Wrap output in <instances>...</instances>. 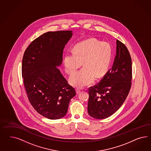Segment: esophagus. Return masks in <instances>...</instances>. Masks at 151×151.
<instances>
[{
	"mask_svg": "<svg viewBox=\"0 0 151 151\" xmlns=\"http://www.w3.org/2000/svg\"><path fill=\"white\" fill-rule=\"evenodd\" d=\"M76 90V92H77V93H80V92H81V90H80V88H77Z\"/></svg>",
	"mask_w": 151,
	"mask_h": 151,
	"instance_id": "34e87169",
	"label": "esophagus"
}]
</instances>
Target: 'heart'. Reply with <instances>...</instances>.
I'll return each instance as SVG.
<instances>
[{"instance_id": "obj_1", "label": "heart", "mask_w": 151, "mask_h": 151, "mask_svg": "<svg viewBox=\"0 0 151 151\" xmlns=\"http://www.w3.org/2000/svg\"><path fill=\"white\" fill-rule=\"evenodd\" d=\"M112 57V49L106 42L94 39H88L75 46L74 52H68L64 57L66 71L71 75L82 66L84 68L70 78L73 86L82 87L90 85L95 76H104L108 71Z\"/></svg>"}]
</instances>
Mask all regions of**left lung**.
Listing matches in <instances>:
<instances>
[{"label": "left lung", "mask_w": 151, "mask_h": 151, "mask_svg": "<svg viewBox=\"0 0 151 151\" xmlns=\"http://www.w3.org/2000/svg\"><path fill=\"white\" fill-rule=\"evenodd\" d=\"M112 67L97 84L88 89L87 111L92 117L105 119L115 113L128 96L132 85V60L127 47L117 40Z\"/></svg>", "instance_id": "obj_1"}]
</instances>
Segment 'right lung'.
Masks as SVG:
<instances>
[{
	"instance_id": "add662e5",
	"label": "right lung",
	"mask_w": 151,
	"mask_h": 151,
	"mask_svg": "<svg viewBox=\"0 0 151 151\" xmlns=\"http://www.w3.org/2000/svg\"><path fill=\"white\" fill-rule=\"evenodd\" d=\"M72 35L70 30L45 32L30 44L23 55L22 73L28 99L47 119L65 116L76 95L57 67L63 62V50Z\"/></svg>"
}]
</instances>
